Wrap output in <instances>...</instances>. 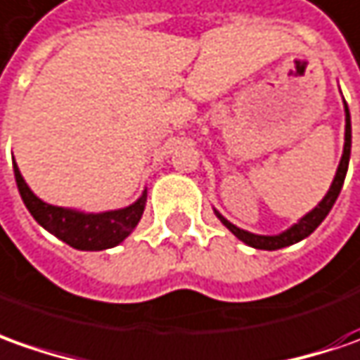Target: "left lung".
<instances>
[{"instance_id": "8db88e82", "label": "left lung", "mask_w": 360, "mask_h": 360, "mask_svg": "<svg viewBox=\"0 0 360 360\" xmlns=\"http://www.w3.org/2000/svg\"><path fill=\"white\" fill-rule=\"evenodd\" d=\"M345 113H347V125H345V149H342L341 163H339V169H337V175L333 179V185L330 189L325 195V199L321 203L316 205L315 209L311 213H307L297 225H292L291 229H287L281 235H273V237H265V235H253L249 231H243L239 227H235L233 223H229L225 217H221L217 213V217L221 219V223L227 227V229L237 237L241 239L243 243L251 245L255 249H265V251H275V249H283V247H289L292 243H299L304 237H309L313 231L323 223V219L327 217L328 211L333 209V205L337 201L339 193L342 189V183H345V175H347V169H349V157H351V113H349V107L345 103Z\"/></svg>"}]
</instances>
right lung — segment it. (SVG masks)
<instances>
[{
    "label": "right lung",
    "instance_id": "1",
    "mask_svg": "<svg viewBox=\"0 0 360 360\" xmlns=\"http://www.w3.org/2000/svg\"><path fill=\"white\" fill-rule=\"evenodd\" d=\"M13 173H15L19 195H21L25 207L30 209L33 219L51 235H56L57 239H61L63 243H68L69 247L81 249V251H103V249H111V247L119 245L131 231L137 227L143 215V209H145V201H147V193H143L135 203L125 209L97 213V215H91V213L85 215L79 211L44 203L27 187V183L19 173L18 165H13Z\"/></svg>",
    "mask_w": 360,
    "mask_h": 360
}]
</instances>
